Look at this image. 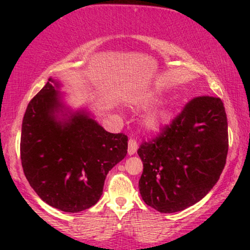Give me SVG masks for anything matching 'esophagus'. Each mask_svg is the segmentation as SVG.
Masks as SVG:
<instances>
[{"instance_id":"34e87169","label":"esophagus","mask_w":250,"mask_h":250,"mask_svg":"<svg viewBox=\"0 0 250 250\" xmlns=\"http://www.w3.org/2000/svg\"><path fill=\"white\" fill-rule=\"evenodd\" d=\"M137 150V142L134 139H130L128 142V154L134 155Z\"/></svg>"}]
</instances>
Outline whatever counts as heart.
I'll use <instances>...</instances> for the list:
<instances>
[{
	"label": "heart",
	"instance_id": "obj_1",
	"mask_svg": "<svg viewBox=\"0 0 250 250\" xmlns=\"http://www.w3.org/2000/svg\"><path fill=\"white\" fill-rule=\"evenodd\" d=\"M153 101V99H149L146 101V103H149ZM169 120V113L165 108H160L151 113L150 115L147 117V125L150 129H160L162 128Z\"/></svg>",
	"mask_w": 250,
	"mask_h": 250
}]
</instances>
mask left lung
I'll list each match as a JSON object with an SVG mask.
<instances>
[{
	"label": "left lung",
	"instance_id": "1",
	"mask_svg": "<svg viewBox=\"0 0 250 250\" xmlns=\"http://www.w3.org/2000/svg\"><path fill=\"white\" fill-rule=\"evenodd\" d=\"M139 181L146 205L160 213H176L202 200L216 185L228 154V122L219 97H194L162 128L143 142Z\"/></svg>",
	"mask_w": 250,
	"mask_h": 250
}]
</instances>
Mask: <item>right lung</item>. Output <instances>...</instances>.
Here are the masks:
<instances>
[{
	"label": "right lung",
	"instance_id": "obj_1",
	"mask_svg": "<svg viewBox=\"0 0 250 250\" xmlns=\"http://www.w3.org/2000/svg\"><path fill=\"white\" fill-rule=\"evenodd\" d=\"M57 88L50 77L28 104L20 146L22 168L41 200L79 213L100 200L109 170L127 155L128 137L108 133L83 110L60 120L56 113H63L64 105Z\"/></svg>",
	"mask_w": 250,
	"mask_h": 250
}]
</instances>
